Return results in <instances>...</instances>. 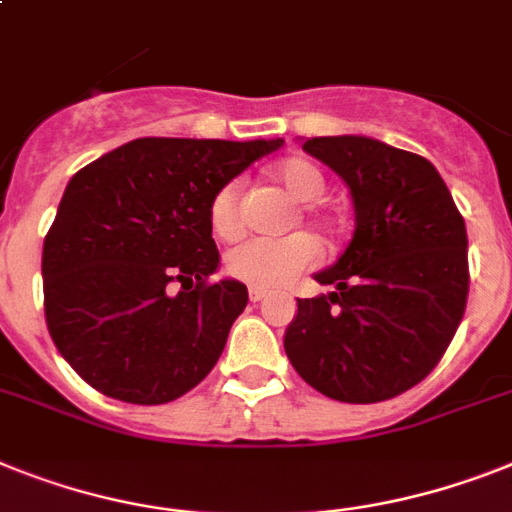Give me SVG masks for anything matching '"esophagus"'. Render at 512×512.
Wrapping results in <instances>:
<instances>
[{"instance_id":"obj_1","label":"esophagus","mask_w":512,"mask_h":512,"mask_svg":"<svg viewBox=\"0 0 512 512\" xmlns=\"http://www.w3.org/2000/svg\"><path fill=\"white\" fill-rule=\"evenodd\" d=\"M248 298H251V303L264 301V298H266V290H256V287H251V295H248Z\"/></svg>"}]
</instances>
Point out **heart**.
I'll return each mask as SVG.
<instances>
[{
  "mask_svg": "<svg viewBox=\"0 0 512 512\" xmlns=\"http://www.w3.org/2000/svg\"><path fill=\"white\" fill-rule=\"evenodd\" d=\"M269 177L285 190L287 196L308 204L322 196L327 188L324 172L314 162H308L303 156H290L285 162L274 164ZM301 219L314 225L324 235H335L337 222L327 217L324 211L303 209ZM209 225L211 232L222 240L235 238L240 232V185L227 183L225 188L217 190V196L211 198L209 206ZM319 259V246L314 238H308L303 232L287 235L282 240H261L253 238L232 248L225 259V272L232 280L243 282L256 290H272L290 282L295 274L314 264Z\"/></svg>",
  "mask_w": 512,
  "mask_h": 512,
  "instance_id": "b5f03b06",
  "label": "heart"
}]
</instances>
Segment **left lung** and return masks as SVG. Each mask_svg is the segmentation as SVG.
Masks as SVG:
<instances>
[{"label": "left lung", "mask_w": 512, "mask_h": 512, "mask_svg": "<svg viewBox=\"0 0 512 512\" xmlns=\"http://www.w3.org/2000/svg\"><path fill=\"white\" fill-rule=\"evenodd\" d=\"M348 183L356 232L298 298L285 332L293 369L342 403H382L416 387L453 342L468 301V235L432 162L363 135L303 143Z\"/></svg>", "instance_id": "8db88e82"}]
</instances>
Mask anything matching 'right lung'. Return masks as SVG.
Masks as SVG:
<instances>
[{"instance_id": "right-lung-1", "label": "right lung", "mask_w": 512, "mask_h": 512, "mask_svg": "<svg viewBox=\"0 0 512 512\" xmlns=\"http://www.w3.org/2000/svg\"><path fill=\"white\" fill-rule=\"evenodd\" d=\"M280 146L138 138L75 172L41 274L46 327L80 379L122 403L162 405L214 369L248 290L209 280L211 198Z\"/></svg>"}]
</instances>
